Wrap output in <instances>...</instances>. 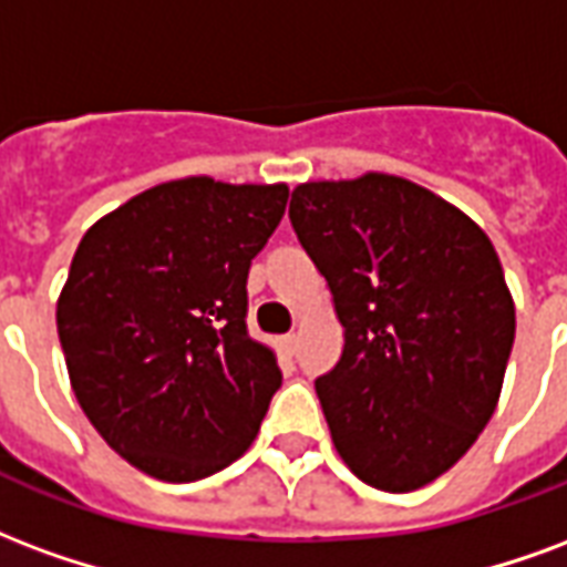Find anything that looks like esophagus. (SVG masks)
Returning a JSON list of instances; mask_svg holds the SVG:
<instances>
[{"mask_svg": "<svg viewBox=\"0 0 567 567\" xmlns=\"http://www.w3.org/2000/svg\"><path fill=\"white\" fill-rule=\"evenodd\" d=\"M280 347H284L289 357H292V353H296V347H299V334H296V332L284 334V338H280Z\"/></svg>", "mask_w": 567, "mask_h": 567, "instance_id": "obj_1", "label": "esophagus"}]
</instances>
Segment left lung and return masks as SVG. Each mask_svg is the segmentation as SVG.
<instances>
[{"mask_svg":"<svg viewBox=\"0 0 567 567\" xmlns=\"http://www.w3.org/2000/svg\"><path fill=\"white\" fill-rule=\"evenodd\" d=\"M289 220L344 326L317 378L334 450L374 489L414 493L468 453L502 395L516 311L493 241L380 172L299 184Z\"/></svg>","mask_w":567,"mask_h":567,"instance_id":"1","label":"left lung"}]
</instances>
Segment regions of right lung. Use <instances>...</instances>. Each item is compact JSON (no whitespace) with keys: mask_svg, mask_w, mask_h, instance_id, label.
Listing matches in <instances>:
<instances>
[{"mask_svg":"<svg viewBox=\"0 0 567 567\" xmlns=\"http://www.w3.org/2000/svg\"><path fill=\"white\" fill-rule=\"evenodd\" d=\"M287 184L181 177L84 233L56 301L74 399L111 450L193 483L254 444L280 386L247 334V271L287 208Z\"/></svg>","mask_w":567,"mask_h":567,"instance_id":"1","label":"right lung"}]
</instances>
